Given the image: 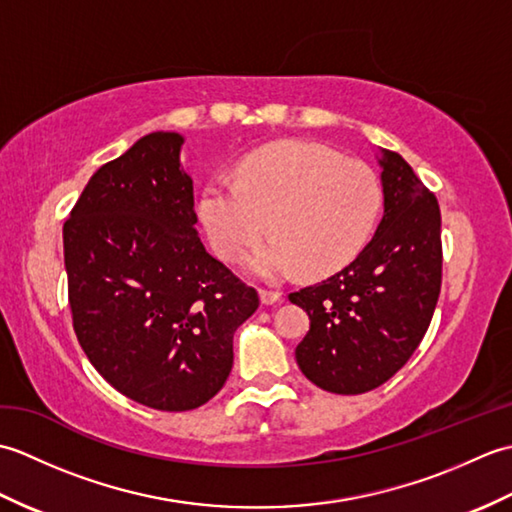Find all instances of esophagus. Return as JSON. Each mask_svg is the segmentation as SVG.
Instances as JSON below:
<instances>
[{
  "mask_svg": "<svg viewBox=\"0 0 512 512\" xmlns=\"http://www.w3.org/2000/svg\"><path fill=\"white\" fill-rule=\"evenodd\" d=\"M259 301H262L264 306H275V303L281 301V295L273 290H259Z\"/></svg>",
  "mask_w": 512,
  "mask_h": 512,
  "instance_id": "obj_1",
  "label": "esophagus"
}]
</instances>
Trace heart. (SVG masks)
I'll return each instance as SVG.
<instances>
[{"instance_id":"1","label":"heart","mask_w":512,"mask_h":512,"mask_svg":"<svg viewBox=\"0 0 512 512\" xmlns=\"http://www.w3.org/2000/svg\"><path fill=\"white\" fill-rule=\"evenodd\" d=\"M383 187L372 167L308 140H284L250 151L237 178L204 184L198 217L215 255L244 257L250 275L279 281L301 268L330 275L361 253L378 222Z\"/></svg>"}]
</instances>
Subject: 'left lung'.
<instances>
[{
	"label": "left lung",
	"instance_id": "obj_1",
	"mask_svg": "<svg viewBox=\"0 0 512 512\" xmlns=\"http://www.w3.org/2000/svg\"><path fill=\"white\" fill-rule=\"evenodd\" d=\"M385 213L350 266L292 292L310 330L297 365L314 385L354 396L387 383L416 352L442 284L440 206L396 151L378 149Z\"/></svg>",
	"mask_w": 512,
	"mask_h": 512
}]
</instances>
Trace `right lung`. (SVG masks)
Instances as JSON below:
<instances>
[{"instance_id": "right-lung-1", "label": "right lung", "mask_w": 512, "mask_h": 512, "mask_svg": "<svg viewBox=\"0 0 512 512\" xmlns=\"http://www.w3.org/2000/svg\"><path fill=\"white\" fill-rule=\"evenodd\" d=\"M182 145L176 132L136 140L63 224L76 339L114 389L160 411L195 409L224 387L233 334L259 306L200 242Z\"/></svg>"}]
</instances>
